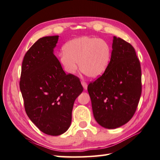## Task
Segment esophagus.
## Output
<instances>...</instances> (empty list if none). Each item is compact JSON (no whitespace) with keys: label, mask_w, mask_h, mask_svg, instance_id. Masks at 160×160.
I'll return each mask as SVG.
<instances>
[{"label":"esophagus","mask_w":160,"mask_h":160,"mask_svg":"<svg viewBox=\"0 0 160 160\" xmlns=\"http://www.w3.org/2000/svg\"><path fill=\"white\" fill-rule=\"evenodd\" d=\"M81 84H82V85L84 88V89H88V83H87L86 82H85V81H82V82H81Z\"/></svg>","instance_id":"34e87169"}]
</instances>
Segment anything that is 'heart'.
Returning a JSON list of instances; mask_svg holds the SVG:
<instances>
[{
  "mask_svg": "<svg viewBox=\"0 0 160 160\" xmlns=\"http://www.w3.org/2000/svg\"><path fill=\"white\" fill-rule=\"evenodd\" d=\"M60 54V63L66 72L74 74L78 63L82 73L91 78L102 75L108 68L111 49L108 42L95 37L82 36L68 42Z\"/></svg>",
  "mask_w": 160,
  "mask_h": 160,
  "instance_id": "obj_1",
  "label": "heart"
}]
</instances>
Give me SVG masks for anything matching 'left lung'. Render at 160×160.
Segmentation results:
<instances>
[{"mask_svg":"<svg viewBox=\"0 0 160 160\" xmlns=\"http://www.w3.org/2000/svg\"><path fill=\"white\" fill-rule=\"evenodd\" d=\"M112 48L108 68L88 87L95 120L107 129L118 128L132 118L142 88L141 64L133 46L114 36Z\"/></svg>","mask_w":160,"mask_h":160,"instance_id":"obj_1","label":"left lung"}]
</instances>
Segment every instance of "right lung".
<instances>
[{
	"instance_id": "add662e5",
	"label": "right lung",
	"mask_w": 160,
	"mask_h": 160,
	"mask_svg": "<svg viewBox=\"0 0 160 160\" xmlns=\"http://www.w3.org/2000/svg\"><path fill=\"white\" fill-rule=\"evenodd\" d=\"M58 39L43 37L31 46L23 59L19 82L28 117L50 136L68 130L74 101L83 91L79 78L66 74L54 54Z\"/></svg>"
}]
</instances>
